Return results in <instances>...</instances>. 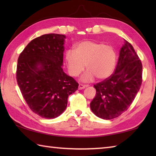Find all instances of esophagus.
Returning <instances> with one entry per match:
<instances>
[{
  "mask_svg": "<svg viewBox=\"0 0 156 156\" xmlns=\"http://www.w3.org/2000/svg\"><path fill=\"white\" fill-rule=\"evenodd\" d=\"M86 87H87V85H84V84H80L78 85V89H79V90H82V89H84Z\"/></svg>",
  "mask_w": 156,
  "mask_h": 156,
  "instance_id": "34e87169",
  "label": "esophagus"
}]
</instances>
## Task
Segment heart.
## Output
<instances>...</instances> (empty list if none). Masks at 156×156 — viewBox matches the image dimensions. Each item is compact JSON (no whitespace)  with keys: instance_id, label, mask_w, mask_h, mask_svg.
Returning <instances> with one entry per match:
<instances>
[{"instance_id":"b5f03b06","label":"heart","mask_w":156,"mask_h":156,"mask_svg":"<svg viewBox=\"0 0 156 156\" xmlns=\"http://www.w3.org/2000/svg\"><path fill=\"white\" fill-rule=\"evenodd\" d=\"M68 69L72 76H78L84 71L85 65L87 71L82 76V80L91 82L96 77L104 80L113 72L116 65V52L114 48L104 43L85 41L75 45L74 50L66 52Z\"/></svg>"}]
</instances>
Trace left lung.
Listing matches in <instances>:
<instances>
[{
    "label": "left lung",
    "mask_w": 156,
    "mask_h": 156,
    "mask_svg": "<svg viewBox=\"0 0 156 156\" xmlns=\"http://www.w3.org/2000/svg\"><path fill=\"white\" fill-rule=\"evenodd\" d=\"M142 83V64L130 43L125 40L113 74L94 85L92 111L106 120L120 116L130 107Z\"/></svg>",
    "instance_id": "obj_1"
}]
</instances>
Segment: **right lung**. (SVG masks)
Wrapping results in <instances>:
<instances>
[{
    "label": "right lung",
    "mask_w": 156,
    "mask_h": 156,
    "mask_svg": "<svg viewBox=\"0 0 156 156\" xmlns=\"http://www.w3.org/2000/svg\"><path fill=\"white\" fill-rule=\"evenodd\" d=\"M64 35L45 34L33 39L20 54L16 82L31 110L45 119H55L64 112L69 95L78 83L62 68Z\"/></svg>",
    "instance_id": "obj_1"
}]
</instances>
